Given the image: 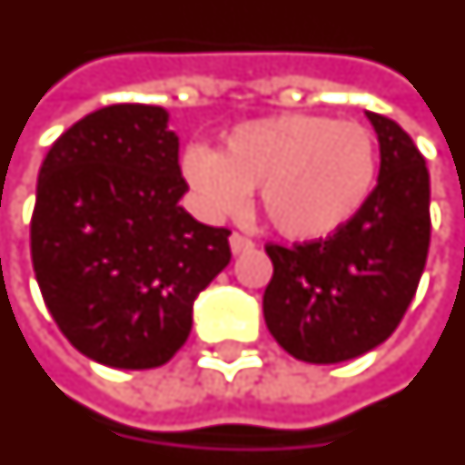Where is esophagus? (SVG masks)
I'll list each match as a JSON object with an SVG mask.
<instances>
[{
  "instance_id": "1",
  "label": "esophagus",
  "mask_w": 465,
  "mask_h": 465,
  "mask_svg": "<svg viewBox=\"0 0 465 465\" xmlns=\"http://www.w3.org/2000/svg\"><path fill=\"white\" fill-rule=\"evenodd\" d=\"M252 247H255V240H250L242 232H232L230 235V250H232V255H242V252L252 250Z\"/></svg>"
}]
</instances>
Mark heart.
Here are the masks:
<instances>
[{
	"instance_id": "heart-1",
	"label": "heart",
	"mask_w": 465,
	"mask_h": 465,
	"mask_svg": "<svg viewBox=\"0 0 465 465\" xmlns=\"http://www.w3.org/2000/svg\"><path fill=\"white\" fill-rule=\"evenodd\" d=\"M183 173L215 215H237L260 188L267 223L290 240L334 235L364 210L379 178V143L367 125L331 116L257 118L225 135L223 153L193 143Z\"/></svg>"
}]
</instances>
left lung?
I'll use <instances>...</instances> for the list:
<instances>
[{"label": "left lung", "mask_w": 465, "mask_h": 465, "mask_svg": "<svg viewBox=\"0 0 465 465\" xmlns=\"http://www.w3.org/2000/svg\"><path fill=\"white\" fill-rule=\"evenodd\" d=\"M379 135V183L349 225L302 245H265L262 297L277 344L310 364H337L386 341L404 320L429 255V168L411 135L367 111Z\"/></svg>", "instance_id": "obj_1"}]
</instances>
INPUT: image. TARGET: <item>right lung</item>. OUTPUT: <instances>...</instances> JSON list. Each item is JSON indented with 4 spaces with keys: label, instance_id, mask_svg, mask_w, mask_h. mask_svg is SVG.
<instances>
[{
    "label": "right lung",
    "instance_id": "add662e5",
    "mask_svg": "<svg viewBox=\"0 0 465 465\" xmlns=\"http://www.w3.org/2000/svg\"><path fill=\"white\" fill-rule=\"evenodd\" d=\"M188 183L161 106L98 108L54 141L32 213L36 282L64 337L116 369L185 344L193 302L230 262V230L178 205Z\"/></svg>",
    "mask_w": 465,
    "mask_h": 465
}]
</instances>
